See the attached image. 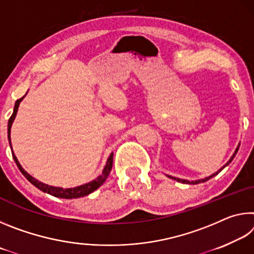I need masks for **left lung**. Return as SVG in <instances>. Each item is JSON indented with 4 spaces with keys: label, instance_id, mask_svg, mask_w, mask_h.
Instances as JSON below:
<instances>
[{
    "label": "left lung",
    "instance_id": "1",
    "mask_svg": "<svg viewBox=\"0 0 254 254\" xmlns=\"http://www.w3.org/2000/svg\"><path fill=\"white\" fill-rule=\"evenodd\" d=\"M239 148H240V143H239V145L238 147H236V149H235V151H234V153H233V156H232L231 158H230V160L227 161L224 166L222 167V168L220 169V170H217L216 173H214L213 175H210V176H208V177H206V178H203V179H199V180H191V182H189V180H186V179H180V178H176V177H173V176H169V175H167V177H169V178H171V179H174V180H177V182H179V183H183V184H191V185H195V184H200V183H205V182H207V180H209L210 178H213L214 176H216V175H218V173H221V171L225 168L226 166H229L230 163H231V161L233 160L234 159V157H235V154L238 153V150H239Z\"/></svg>",
    "mask_w": 254,
    "mask_h": 254
}]
</instances>
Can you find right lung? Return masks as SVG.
I'll return each instance as SVG.
<instances>
[{"instance_id": "1", "label": "right lung", "mask_w": 254, "mask_h": 254, "mask_svg": "<svg viewBox=\"0 0 254 254\" xmlns=\"http://www.w3.org/2000/svg\"><path fill=\"white\" fill-rule=\"evenodd\" d=\"M24 96L21 97L20 100H18V101L15 102L14 109H13V113H12L11 118L8 119V123H7V137H8V143H10V147H11L12 157H13L14 161L16 163V166H18V168L20 169L21 173H22V175L24 176V177L27 178L29 182L33 185V186H36L38 189H40L41 191L47 192V194L53 195L55 197H59V198H66V199L79 198V197L87 196V195L91 194V192L95 191L98 187L102 186L103 183H104L105 180H106V178L109 177V175H110L111 170H112V166H113V152L110 154L109 159H107L106 165L104 167V169H103V173H102L101 176H98L96 179L92 180V182H89V183L85 184V185H81V186H78V187H74V188H62V187L49 186V185L41 183L38 179L33 178L31 175H29L27 171H25L22 168V166L20 165L19 160L15 157L13 150H12V144H11V127H12V124H13V121H14L15 117H16V113H18V109H19L20 103L22 102Z\"/></svg>"}]
</instances>
